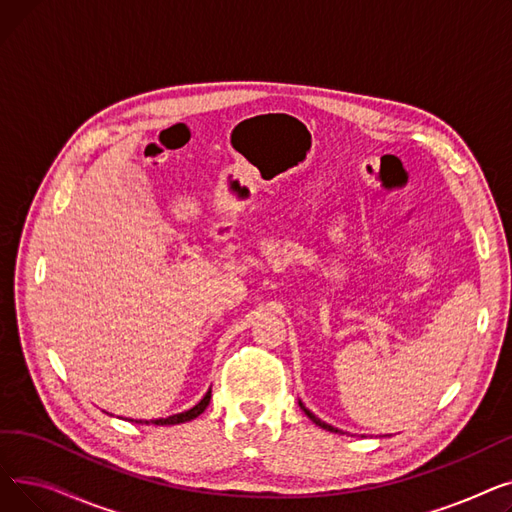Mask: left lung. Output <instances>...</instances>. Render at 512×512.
Masks as SVG:
<instances>
[{
    "label": "left lung",
    "instance_id": "8db88e82",
    "mask_svg": "<svg viewBox=\"0 0 512 512\" xmlns=\"http://www.w3.org/2000/svg\"><path fill=\"white\" fill-rule=\"evenodd\" d=\"M299 407L305 411V415L315 423V425H319V427H324V429H328V432H334V434H340V429H336V427H332V425H328V423H324V421H321V419H317L305 405H303V402L299 400Z\"/></svg>",
    "mask_w": 512,
    "mask_h": 512
}]
</instances>
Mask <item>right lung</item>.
<instances>
[{
	"label": "right lung",
	"mask_w": 512,
	"mask_h": 512,
	"mask_svg": "<svg viewBox=\"0 0 512 512\" xmlns=\"http://www.w3.org/2000/svg\"><path fill=\"white\" fill-rule=\"evenodd\" d=\"M209 398H211V388L207 390V394L197 402V405H195L193 409H188V411L178 413V415H172V417H166V419H153L151 423H153V425H176V423H186V421H191V419L199 417V415L207 409V405H209ZM128 421H134V419H128ZM134 423H147V425H149V421H143V419L134 421Z\"/></svg>",
	"instance_id": "1"
}]
</instances>
